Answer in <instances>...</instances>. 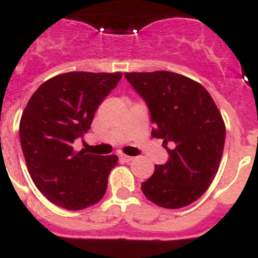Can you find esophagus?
Listing matches in <instances>:
<instances>
[{"mask_svg":"<svg viewBox=\"0 0 258 258\" xmlns=\"http://www.w3.org/2000/svg\"><path fill=\"white\" fill-rule=\"evenodd\" d=\"M119 160L123 161V162H130V161L134 160V157L126 156V154H120V156H119Z\"/></svg>","mask_w":258,"mask_h":258,"instance_id":"1","label":"esophagus"}]
</instances>
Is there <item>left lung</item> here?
Here are the masks:
<instances>
[{"instance_id":"obj_1","label":"left lung","mask_w":258,"mask_h":258,"mask_svg":"<svg viewBox=\"0 0 258 258\" xmlns=\"http://www.w3.org/2000/svg\"><path fill=\"white\" fill-rule=\"evenodd\" d=\"M124 76L149 109L152 136L162 139L169 153L142 183L143 194L158 207H187L203 196L218 171L226 138L222 115L207 89L189 78L170 71Z\"/></svg>"}]
</instances>
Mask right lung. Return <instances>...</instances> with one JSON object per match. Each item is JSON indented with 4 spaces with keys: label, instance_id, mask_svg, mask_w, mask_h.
Listing matches in <instances>:
<instances>
[{
    "label": "right lung",
    "instance_id": "add662e5",
    "mask_svg": "<svg viewBox=\"0 0 258 258\" xmlns=\"http://www.w3.org/2000/svg\"><path fill=\"white\" fill-rule=\"evenodd\" d=\"M122 73H67L42 83L19 126L22 151L33 183L57 207L80 210L98 203L116 156H96L73 144L91 128L96 110Z\"/></svg>",
    "mask_w": 258,
    "mask_h": 258
}]
</instances>
